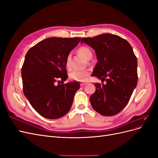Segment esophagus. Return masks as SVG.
Instances as JSON below:
<instances>
[{
	"label": "esophagus",
	"mask_w": 158,
	"mask_h": 158,
	"mask_svg": "<svg viewBox=\"0 0 158 158\" xmlns=\"http://www.w3.org/2000/svg\"><path fill=\"white\" fill-rule=\"evenodd\" d=\"M86 84H88L87 82H82V83H80L81 86H84V85H86Z\"/></svg>",
	"instance_id": "1"
}]
</instances>
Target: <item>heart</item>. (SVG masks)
Here are the masks:
<instances>
[{
	"instance_id": "heart-1",
	"label": "heart",
	"mask_w": 158,
	"mask_h": 158,
	"mask_svg": "<svg viewBox=\"0 0 158 158\" xmlns=\"http://www.w3.org/2000/svg\"><path fill=\"white\" fill-rule=\"evenodd\" d=\"M78 52L82 55L85 59L88 60L90 59L92 56V52L89 48L86 47H81L78 49ZM66 68L70 70L71 69V55L69 54L65 60ZM89 75V72L88 70H73L69 74L70 78L78 81V82H84L86 81Z\"/></svg>"
}]
</instances>
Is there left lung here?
<instances>
[{"label": "left lung", "mask_w": 158, "mask_h": 158, "mask_svg": "<svg viewBox=\"0 0 158 158\" xmlns=\"http://www.w3.org/2000/svg\"><path fill=\"white\" fill-rule=\"evenodd\" d=\"M82 43L96 53L98 61L92 76L106 82L102 85L95 83L91 105L102 115L117 114L125 107L137 85V59L132 47L127 40L111 33L82 38Z\"/></svg>", "instance_id": "1"}]
</instances>
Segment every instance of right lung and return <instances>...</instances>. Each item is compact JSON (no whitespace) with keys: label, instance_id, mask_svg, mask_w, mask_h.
Wrapping results in <instances>:
<instances>
[{"label":"right lung","instance_id":"1","mask_svg":"<svg viewBox=\"0 0 158 158\" xmlns=\"http://www.w3.org/2000/svg\"><path fill=\"white\" fill-rule=\"evenodd\" d=\"M81 40L47 38L26 53L22 68L23 94L42 117L56 119L70 111L80 84L71 82L64 84L68 78L65 60ZM57 79L61 80V85H55Z\"/></svg>","mask_w":158,"mask_h":158}]
</instances>
